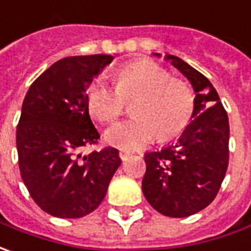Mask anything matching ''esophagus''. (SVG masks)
Returning <instances> with one entry per match:
<instances>
[{"instance_id":"1","label":"esophagus","mask_w":251,"mask_h":251,"mask_svg":"<svg viewBox=\"0 0 251 251\" xmlns=\"http://www.w3.org/2000/svg\"><path fill=\"white\" fill-rule=\"evenodd\" d=\"M129 155H130V152L129 151H125V150H121V151H119V157H121V160H126Z\"/></svg>"}]
</instances>
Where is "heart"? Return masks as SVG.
I'll list each match as a JSON object with an SVG mask.
<instances>
[{
  "mask_svg": "<svg viewBox=\"0 0 251 251\" xmlns=\"http://www.w3.org/2000/svg\"><path fill=\"white\" fill-rule=\"evenodd\" d=\"M115 87L105 77H97L86 90L87 108L101 124L117 119L125 101L134 100V117L117 122L104 133L105 142L122 149L137 150L157 137L169 140L182 133L192 121L196 96L183 80L172 79L164 66L149 59L130 62L118 69Z\"/></svg>",
  "mask_w": 251,
  "mask_h": 251,
  "instance_id": "obj_1",
  "label": "heart"
}]
</instances>
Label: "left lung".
Returning <instances> with one entry per match:
<instances>
[{"mask_svg": "<svg viewBox=\"0 0 251 251\" xmlns=\"http://www.w3.org/2000/svg\"><path fill=\"white\" fill-rule=\"evenodd\" d=\"M165 59L192 83L196 108L176 143L144 154L142 189L154 210L183 218L211 204L220 190L228 169L229 121L218 93L204 75L175 55Z\"/></svg>", "mask_w": 251, "mask_h": 251, "instance_id": "8db88e82", "label": "left lung"}]
</instances>
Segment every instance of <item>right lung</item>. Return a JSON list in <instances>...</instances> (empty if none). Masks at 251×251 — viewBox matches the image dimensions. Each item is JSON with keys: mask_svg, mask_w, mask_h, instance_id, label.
I'll return each instance as SVG.
<instances>
[{"mask_svg": "<svg viewBox=\"0 0 251 251\" xmlns=\"http://www.w3.org/2000/svg\"><path fill=\"white\" fill-rule=\"evenodd\" d=\"M112 59L104 54L59 59L23 100L16 127L21 176L34 203L52 217L80 218L94 211L122 162L114 147L80 154L100 139L86 90Z\"/></svg>", "mask_w": 251, "mask_h": 251, "instance_id": "obj_1", "label": "right lung"}]
</instances>
